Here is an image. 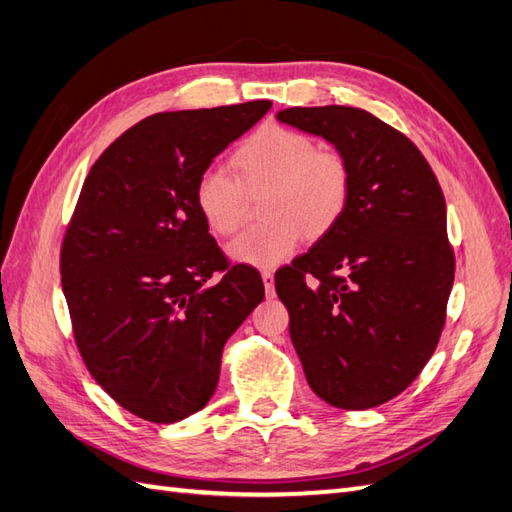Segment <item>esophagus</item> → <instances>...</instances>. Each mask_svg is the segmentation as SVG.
<instances>
[{
  "instance_id": "34e87169",
  "label": "esophagus",
  "mask_w": 512,
  "mask_h": 512,
  "mask_svg": "<svg viewBox=\"0 0 512 512\" xmlns=\"http://www.w3.org/2000/svg\"><path fill=\"white\" fill-rule=\"evenodd\" d=\"M262 281H264L266 295L273 297V295H275V273H273V270H264V273H262Z\"/></svg>"
}]
</instances>
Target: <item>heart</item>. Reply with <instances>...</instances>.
Instances as JSON below:
<instances>
[{"mask_svg": "<svg viewBox=\"0 0 512 512\" xmlns=\"http://www.w3.org/2000/svg\"><path fill=\"white\" fill-rule=\"evenodd\" d=\"M235 178L206 169L195 182V206L217 235L244 222V193L266 187L264 224L250 226L228 244L239 264L275 268L295 253L301 235L332 231L350 198V167L334 149H317L312 138L281 125L259 127L231 156Z\"/></svg>", "mask_w": 512, "mask_h": 512, "instance_id": "heart-1", "label": "heart"}]
</instances>
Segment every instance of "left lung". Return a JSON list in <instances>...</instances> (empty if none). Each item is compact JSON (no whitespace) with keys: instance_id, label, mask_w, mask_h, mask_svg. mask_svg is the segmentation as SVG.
Instances as JSON below:
<instances>
[{"instance_id":"left-lung-1","label":"left lung","mask_w":512,"mask_h":512,"mask_svg":"<svg viewBox=\"0 0 512 512\" xmlns=\"http://www.w3.org/2000/svg\"><path fill=\"white\" fill-rule=\"evenodd\" d=\"M277 121L350 167L341 220L275 275L290 341L328 405L378 407L416 380L444 328L455 262L442 189L418 147L365 110L288 107Z\"/></svg>"}]
</instances>
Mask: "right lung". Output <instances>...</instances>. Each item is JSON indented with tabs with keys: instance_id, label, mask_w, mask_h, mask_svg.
<instances>
[{
	"instance_id": "1",
	"label": "right lung",
	"mask_w": 512,
	"mask_h": 512,
	"mask_svg": "<svg viewBox=\"0 0 512 512\" xmlns=\"http://www.w3.org/2000/svg\"><path fill=\"white\" fill-rule=\"evenodd\" d=\"M268 110L253 101L147 116L83 182L61 248L63 295L90 374L138 418L171 424L200 411L224 343L264 299L255 268L226 264L195 182Z\"/></svg>"
}]
</instances>
